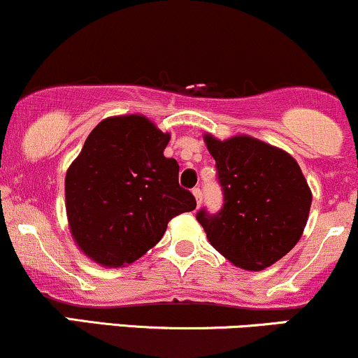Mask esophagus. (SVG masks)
<instances>
[{"instance_id":"obj_1","label":"esophagus","mask_w":358,"mask_h":358,"mask_svg":"<svg viewBox=\"0 0 358 358\" xmlns=\"http://www.w3.org/2000/svg\"><path fill=\"white\" fill-rule=\"evenodd\" d=\"M193 195H195V198H196V203L200 205V203H201V200H203V193H201L200 187H195V188H193Z\"/></svg>"}]
</instances>
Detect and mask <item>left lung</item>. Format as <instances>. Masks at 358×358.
Returning <instances> with one entry per match:
<instances>
[{
    "label": "left lung",
    "mask_w": 358,
    "mask_h": 358,
    "mask_svg": "<svg viewBox=\"0 0 358 358\" xmlns=\"http://www.w3.org/2000/svg\"><path fill=\"white\" fill-rule=\"evenodd\" d=\"M223 192L218 213L198 210L210 243L231 264L262 270L285 257L307 225L312 192L290 155L252 136L205 135Z\"/></svg>",
    "instance_id": "1"
}]
</instances>
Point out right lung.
<instances>
[{
  "label": "right lung",
  "instance_id": "add662e5",
  "mask_svg": "<svg viewBox=\"0 0 358 358\" xmlns=\"http://www.w3.org/2000/svg\"><path fill=\"white\" fill-rule=\"evenodd\" d=\"M170 135L141 115L103 120L64 180L75 242L105 266L131 264L155 247L176 215L195 210L163 150Z\"/></svg>",
  "mask_w": 358,
  "mask_h": 358
}]
</instances>
